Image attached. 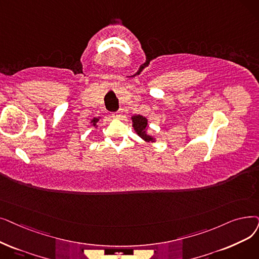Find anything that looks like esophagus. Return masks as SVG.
Masks as SVG:
<instances>
[{
    "label": "esophagus",
    "instance_id": "1",
    "mask_svg": "<svg viewBox=\"0 0 259 259\" xmlns=\"http://www.w3.org/2000/svg\"><path fill=\"white\" fill-rule=\"evenodd\" d=\"M112 116H113L114 118H119L121 116V111L114 112V113H112Z\"/></svg>",
    "mask_w": 259,
    "mask_h": 259
}]
</instances>
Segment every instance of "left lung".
<instances>
[{
  "instance_id": "left-lung-1",
  "label": "left lung",
  "mask_w": 259,
  "mask_h": 259,
  "mask_svg": "<svg viewBox=\"0 0 259 259\" xmlns=\"http://www.w3.org/2000/svg\"><path fill=\"white\" fill-rule=\"evenodd\" d=\"M132 127L138 136L143 139L146 143H155L156 139L148 133V119L141 114L132 115Z\"/></svg>"
}]
</instances>
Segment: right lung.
Listing matches in <instances>:
<instances>
[{
  "mask_svg": "<svg viewBox=\"0 0 259 259\" xmlns=\"http://www.w3.org/2000/svg\"><path fill=\"white\" fill-rule=\"evenodd\" d=\"M102 118V117H94V118H92L91 119V121H90V125H91L92 127H94L95 129H97L98 128V123L97 122H99V119Z\"/></svg>",
  "mask_w": 259,
  "mask_h": 259,
  "instance_id": "obj_1",
  "label": "right lung"
}]
</instances>
